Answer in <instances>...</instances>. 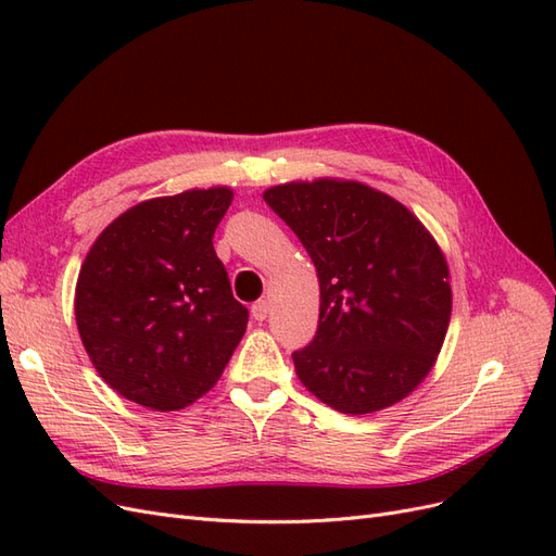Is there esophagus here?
<instances>
[{
	"label": "esophagus",
	"instance_id": "obj_1",
	"mask_svg": "<svg viewBox=\"0 0 556 556\" xmlns=\"http://www.w3.org/2000/svg\"><path fill=\"white\" fill-rule=\"evenodd\" d=\"M268 308H271V306H268V301L266 299H260V301H255V304H252V317H255V319H260V323H262V319H266V315H268Z\"/></svg>",
	"mask_w": 556,
	"mask_h": 556
}]
</instances>
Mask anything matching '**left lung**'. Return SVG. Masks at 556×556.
<instances>
[{"mask_svg":"<svg viewBox=\"0 0 556 556\" xmlns=\"http://www.w3.org/2000/svg\"><path fill=\"white\" fill-rule=\"evenodd\" d=\"M311 255L315 339L292 359L333 410L366 415L408 396L443 348L452 288L443 250L390 194L357 180H294L264 192Z\"/></svg>","mask_w":556,"mask_h":556,"instance_id":"8db88e82","label":"left lung"}]
</instances>
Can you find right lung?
<instances>
[{
  "label": "right lung",
  "mask_w": 556,
  "mask_h": 556,
  "mask_svg": "<svg viewBox=\"0 0 556 556\" xmlns=\"http://www.w3.org/2000/svg\"><path fill=\"white\" fill-rule=\"evenodd\" d=\"M233 192L141 201L99 233L76 282V325L97 374L150 410H180L220 380L248 327L213 248Z\"/></svg>",
  "instance_id": "right-lung-1"
}]
</instances>
